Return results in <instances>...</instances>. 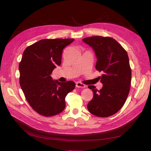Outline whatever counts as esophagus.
<instances>
[{"label": "esophagus", "mask_w": 151, "mask_h": 151, "mask_svg": "<svg viewBox=\"0 0 151 151\" xmlns=\"http://www.w3.org/2000/svg\"><path fill=\"white\" fill-rule=\"evenodd\" d=\"M76 87L78 88H84L86 87V85L81 83H77L76 84Z\"/></svg>", "instance_id": "34e87169"}]
</instances>
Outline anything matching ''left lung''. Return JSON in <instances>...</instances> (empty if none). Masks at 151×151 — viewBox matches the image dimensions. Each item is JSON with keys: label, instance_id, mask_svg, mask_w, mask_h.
I'll return each mask as SVG.
<instances>
[{"label": "left lung", "instance_id": "1", "mask_svg": "<svg viewBox=\"0 0 151 151\" xmlns=\"http://www.w3.org/2000/svg\"><path fill=\"white\" fill-rule=\"evenodd\" d=\"M83 41L96 53V70L104 72L100 76L103 84L100 90L95 86H88L93 97L88 103V109L98 117L111 116L121 109L130 92L132 70L128 54L111 37L93 36L84 38Z\"/></svg>", "mask_w": 151, "mask_h": 151}]
</instances>
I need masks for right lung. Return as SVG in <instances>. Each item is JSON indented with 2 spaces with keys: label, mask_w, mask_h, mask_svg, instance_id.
<instances>
[{
  "label": "right lung",
  "mask_w": 151,
  "mask_h": 151,
  "mask_svg": "<svg viewBox=\"0 0 151 151\" xmlns=\"http://www.w3.org/2000/svg\"><path fill=\"white\" fill-rule=\"evenodd\" d=\"M73 38L43 39L27 46L19 64V84L30 106L45 117L57 115L65 107L67 95L75 88L72 81L60 83L50 76L61 64L64 47Z\"/></svg>",
  "instance_id": "add662e5"
}]
</instances>
